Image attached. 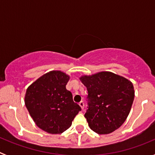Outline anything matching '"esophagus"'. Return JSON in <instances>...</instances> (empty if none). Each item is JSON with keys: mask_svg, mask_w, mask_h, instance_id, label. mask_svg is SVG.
I'll return each instance as SVG.
<instances>
[{"mask_svg": "<svg viewBox=\"0 0 155 155\" xmlns=\"http://www.w3.org/2000/svg\"><path fill=\"white\" fill-rule=\"evenodd\" d=\"M79 105H80V106H81V109H82V110H84V102H83V101H81V102H79Z\"/></svg>", "mask_w": 155, "mask_h": 155, "instance_id": "34e87169", "label": "esophagus"}]
</instances>
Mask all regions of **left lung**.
I'll return each instance as SVG.
<instances>
[{"label": "left lung", "instance_id": "1", "mask_svg": "<svg viewBox=\"0 0 155 155\" xmlns=\"http://www.w3.org/2000/svg\"><path fill=\"white\" fill-rule=\"evenodd\" d=\"M80 80L88 93L84 117L90 128L98 134H108L121 127L134 99L132 82L109 71L81 76Z\"/></svg>", "mask_w": 155, "mask_h": 155}]
</instances>
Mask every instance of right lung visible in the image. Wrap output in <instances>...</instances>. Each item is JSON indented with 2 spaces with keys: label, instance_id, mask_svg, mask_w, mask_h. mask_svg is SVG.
I'll use <instances>...</instances> for the list:
<instances>
[{
  "label": "right lung",
  "instance_id": "1",
  "mask_svg": "<svg viewBox=\"0 0 155 155\" xmlns=\"http://www.w3.org/2000/svg\"><path fill=\"white\" fill-rule=\"evenodd\" d=\"M70 77L53 71L37 79L26 90L25 104L38 127L51 134H62L81 110L67 90Z\"/></svg>",
  "mask_w": 155,
  "mask_h": 155
}]
</instances>
